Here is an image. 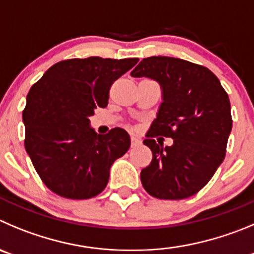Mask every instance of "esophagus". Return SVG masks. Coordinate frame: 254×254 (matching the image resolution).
<instances>
[{"mask_svg": "<svg viewBox=\"0 0 254 254\" xmlns=\"http://www.w3.org/2000/svg\"><path fill=\"white\" fill-rule=\"evenodd\" d=\"M141 144V140L139 138H135V136H131V146L134 148V146H138Z\"/></svg>", "mask_w": 254, "mask_h": 254, "instance_id": "34e87169", "label": "esophagus"}]
</instances>
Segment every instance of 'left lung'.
<instances>
[{
    "mask_svg": "<svg viewBox=\"0 0 254 254\" xmlns=\"http://www.w3.org/2000/svg\"><path fill=\"white\" fill-rule=\"evenodd\" d=\"M162 87L163 103L143 141L153 153L141 184L158 199L178 200L198 193L226 156L232 130L228 94L209 68L182 59L151 56L130 73ZM158 134L173 139L164 147Z\"/></svg>",
    "mask_w": 254,
    "mask_h": 254,
    "instance_id": "1",
    "label": "left lung"
}]
</instances>
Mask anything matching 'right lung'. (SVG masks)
<instances>
[{
	"instance_id": "obj_1",
	"label": "right lung",
	"mask_w": 254,
	"mask_h": 254,
	"mask_svg": "<svg viewBox=\"0 0 254 254\" xmlns=\"http://www.w3.org/2000/svg\"><path fill=\"white\" fill-rule=\"evenodd\" d=\"M139 59H70L52 65L27 94L22 119L25 149L51 191L89 199L105 189L110 167L130 148L129 134L114 127L98 135L89 118L106 108L115 80Z\"/></svg>"
}]
</instances>
